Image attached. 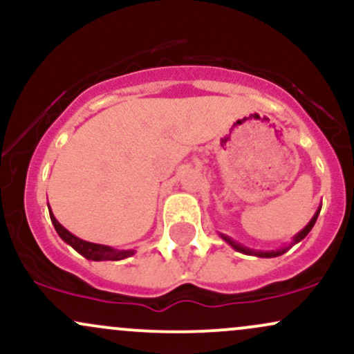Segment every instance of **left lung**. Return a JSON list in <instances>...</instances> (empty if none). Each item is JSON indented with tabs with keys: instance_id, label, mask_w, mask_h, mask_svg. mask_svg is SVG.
Returning a JSON list of instances; mask_svg holds the SVG:
<instances>
[{
	"instance_id": "left-lung-1",
	"label": "left lung",
	"mask_w": 354,
	"mask_h": 354,
	"mask_svg": "<svg viewBox=\"0 0 354 354\" xmlns=\"http://www.w3.org/2000/svg\"><path fill=\"white\" fill-rule=\"evenodd\" d=\"M318 214H319V209L316 211V214L315 216L311 218V221L308 223L306 225V228H304L301 233H298L295 236V239H293V245H296V243H299L301 241L303 238H306V234L310 233L311 231V228L313 226H315V223H316V219H318ZM223 236V239H225L226 243H230L231 246L234 248V250L236 251H239V253H245V254H253V256H261V258H274V256H279V254H283V253H286V248H283V250H278V251H254V250H250V248H245V246H241V245H238L236 241H233V239L231 238H228V236H225V234H221Z\"/></svg>"
}]
</instances>
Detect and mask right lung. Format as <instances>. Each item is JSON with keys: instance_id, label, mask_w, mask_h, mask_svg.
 <instances>
[{"instance_id": "right-lung-1", "label": "right lung", "mask_w": 354, "mask_h": 354, "mask_svg": "<svg viewBox=\"0 0 354 354\" xmlns=\"http://www.w3.org/2000/svg\"><path fill=\"white\" fill-rule=\"evenodd\" d=\"M50 216H51V223L55 226L56 233L59 234L63 241H66L68 245L75 248L80 254H83L86 259H91V261H118V259L128 258V256L133 254V251H118L113 250L109 246H103V245H96V243H89V241H83V239L76 238L75 234H71L70 231L59 225L56 221V218L53 216L51 209H50Z\"/></svg>"}]
</instances>
